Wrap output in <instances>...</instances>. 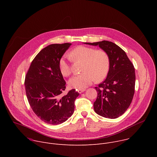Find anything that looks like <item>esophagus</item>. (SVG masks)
<instances>
[{"label":"esophagus","instance_id":"esophagus-1","mask_svg":"<svg viewBox=\"0 0 157 157\" xmlns=\"http://www.w3.org/2000/svg\"><path fill=\"white\" fill-rule=\"evenodd\" d=\"M86 91V89H78V92L79 93H83L84 91Z\"/></svg>","mask_w":157,"mask_h":157}]
</instances>
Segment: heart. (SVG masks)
I'll return each mask as SVG.
<instances>
[{
  "label": "heart",
  "instance_id": "1",
  "mask_svg": "<svg viewBox=\"0 0 157 157\" xmlns=\"http://www.w3.org/2000/svg\"><path fill=\"white\" fill-rule=\"evenodd\" d=\"M69 56L73 61L84 62L82 73L71 77L69 81L70 87L82 89L96 81L103 80L109 70V58L105 52L85 46H78L72 50ZM59 70L63 76H68L71 73L70 64L65 59L61 58L58 63Z\"/></svg>",
  "mask_w": 157,
  "mask_h": 157
}]
</instances>
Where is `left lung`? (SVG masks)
<instances>
[{
	"label": "left lung",
	"instance_id": "left-lung-1",
	"mask_svg": "<svg viewBox=\"0 0 157 157\" xmlns=\"http://www.w3.org/2000/svg\"><path fill=\"white\" fill-rule=\"evenodd\" d=\"M99 46L109 58V70L106 79L98 87L94 109L99 116L116 119L122 116L130 105L135 91V68L125 52L109 41L84 43Z\"/></svg>",
	"mask_w": 157,
	"mask_h": 157
}]
</instances>
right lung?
Instances as JSON below:
<instances>
[{"instance_id": "obj_1", "label": "right lung", "mask_w": 157, "mask_h": 157, "mask_svg": "<svg viewBox=\"0 0 157 157\" xmlns=\"http://www.w3.org/2000/svg\"><path fill=\"white\" fill-rule=\"evenodd\" d=\"M71 43L52 44L42 49L32 61L25 79L28 101L34 113L49 124H62L75 110L79 96L75 89L62 96L66 82L58 63Z\"/></svg>"}]
</instances>
